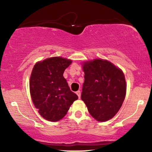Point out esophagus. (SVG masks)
I'll return each instance as SVG.
<instances>
[{"instance_id":"esophagus-1","label":"esophagus","mask_w":152,"mask_h":152,"mask_svg":"<svg viewBox=\"0 0 152 152\" xmlns=\"http://www.w3.org/2000/svg\"><path fill=\"white\" fill-rule=\"evenodd\" d=\"M76 94H77L78 97V98H81V91H76Z\"/></svg>"}]
</instances>
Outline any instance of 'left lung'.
<instances>
[{
  "label": "left lung",
  "mask_w": 152,
  "mask_h": 152,
  "mask_svg": "<svg viewBox=\"0 0 152 152\" xmlns=\"http://www.w3.org/2000/svg\"><path fill=\"white\" fill-rule=\"evenodd\" d=\"M84 83L81 99L88 112L99 121L113 118L126 96V81L119 69L111 62L94 59L83 64Z\"/></svg>",
  "instance_id": "obj_1"
}]
</instances>
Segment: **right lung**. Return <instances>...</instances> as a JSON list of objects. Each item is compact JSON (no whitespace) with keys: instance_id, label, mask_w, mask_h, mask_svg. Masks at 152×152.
I'll use <instances>...</instances> for the list:
<instances>
[{"instance_id":"right-lung-1","label":"right lung","mask_w":152,"mask_h":152,"mask_svg":"<svg viewBox=\"0 0 152 152\" xmlns=\"http://www.w3.org/2000/svg\"><path fill=\"white\" fill-rule=\"evenodd\" d=\"M71 62L61 57H53L38 62L33 69L29 83L31 99L45 119L59 121L78 99L63 76Z\"/></svg>"}]
</instances>
